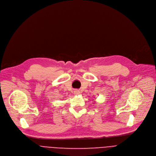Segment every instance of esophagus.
<instances>
[{"instance_id": "esophagus-1", "label": "esophagus", "mask_w": 156, "mask_h": 156, "mask_svg": "<svg viewBox=\"0 0 156 156\" xmlns=\"http://www.w3.org/2000/svg\"><path fill=\"white\" fill-rule=\"evenodd\" d=\"M74 93H75V95H79L80 94V90H75Z\"/></svg>"}]
</instances>
